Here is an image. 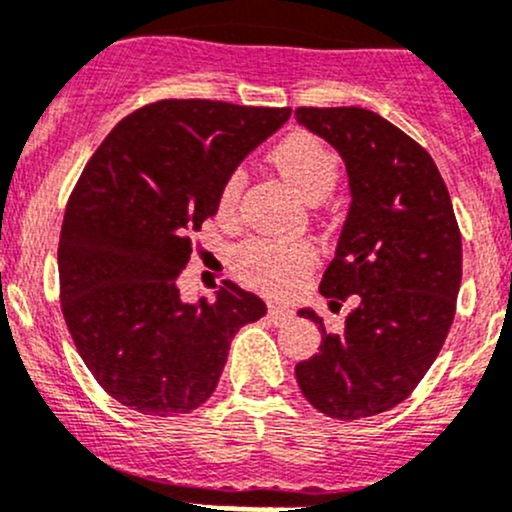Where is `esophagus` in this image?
Wrapping results in <instances>:
<instances>
[{
  "instance_id": "1",
  "label": "esophagus",
  "mask_w": 512,
  "mask_h": 512,
  "mask_svg": "<svg viewBox=\"0 0 512 512\" xmlns=\"http://www.w3.org/2000/svg\"><path fill=\"white\" fill-rule=\"evenodd\" d=\"M267 316H270V321L274 326H284L294 319V311L289 309V306H274L272 304L270 311H267Z\"/></svg>"
}]
</instances>
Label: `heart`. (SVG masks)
<instances>
[{
    "instance_id": "1",
    "label": "heart",
    "mask_w": 512,
    "mask_h": 512,
    "mask_svg": "<svg viewBox=\"0 0 512 512\" xmlns=\"http://www.w3.org/2000/svg\"><path fill=\"white\" fill-rule=\"evenodd\" d=\"M270 161L294 193L309 206L326 201L338 181V159L321 139L309 132H294L272 149ZM245 176L233 171L220 191V215L233 218L238 211ZM238 272L252 287L282 294L294 289L314 265V247L301 240H250L238 250Z\"/></svg>"
}]
</instances>
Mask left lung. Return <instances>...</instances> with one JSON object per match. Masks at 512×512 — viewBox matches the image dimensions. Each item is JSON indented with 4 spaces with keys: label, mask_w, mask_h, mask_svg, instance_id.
I'll return each mask as SVG.
<instances>
[{
    "label": "left lung",
    "mask_w": 512,
    "mask_h": 512,
    "mask_svg": "<svg viewBox=\"0 0 512 512\" xmlns=\"http://www.w3.org/2000/svg\"><path fill=\"white\" fill-rule=\"evenodd\" d=\"M297 122L341 154L351 208L321 279L328 304L353 299L343 331L319 326L297 383L319 412L363 419L392 410L444 346L461 287V235L434 159L365 107H299Z\"/></svg>",
    "instance_id": "1"
}]
</instances>
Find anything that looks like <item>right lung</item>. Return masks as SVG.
Masks as SVG:
<instances>
[{
	"label": "right lung",
	"mask_w": 512,
	"mask_h": 512,
	"mask_svg": "<svg viewBox=\"0 0 512 512\" xmlns=\"http://www.w3.org/2000/svg\"><path fill=\"white\" fill-rule=\"evenodd\" d=\"M289 107L159 100L125 117L85 166L58 242L61 304L80 358L117 402L154 417L213 395L230 341L267 304L225 282L184 301L191 235Z\"/></svg>",
	"instance_id": "add662e5"
}]
</instances>
